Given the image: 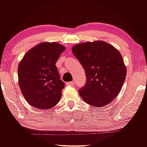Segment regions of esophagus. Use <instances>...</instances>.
<instances>
[{
  "instance_id": "esophagus-1",
  "label": "esophagus",
  "mask_w": 147,
  "mask_h": 147,
  "mask_svg": "<svg viewBox=\"0 0 147 147\" xmlns=\"http://www.w3.org/2000/svg\"><path fill=\"white\" fill-rule=\"evenodd\" d=\"M75 82H68V83H67V84H68V85H70V86H73V85H75Z\"/></svg>"
}]
</instances>
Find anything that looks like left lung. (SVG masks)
I'll return each instance as SVG.
<instances>
[{
  "mask_svg": "<svg viewBox=\"0 0 147 147\" xmlns=\"http://www.w3.org/2000/svg\"><path fill=\"white\" fill-rule=\"evenodd\" d=\"M82 65L86 82L79 93L84 102L102 107L117 97L125 80L126 68L119 51L103 41L86 42L72 47Z\"/></svg>",
  "mask_w": 147,
  "mask_h": 147,
  "instance_id": "obj_1",
  "label": "left lung"
}]
</instances>
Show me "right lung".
<instances>
[{"mask_svg":"<svg viewBox=\"0 0 147 147\" xmlns=\"http://www.w3.org/2000/svg\"><path fill=\"white\" fill-rule=\"evenodd\" d=\"M65 47L59 43L38 44L27 52L18 68V84L30 105L49 109L59 102L65 84L55 65Z\"/></svg>","mask_w":147,"mask_h":147,"instance_id":"1","label":"right lung"}]
</instances>
